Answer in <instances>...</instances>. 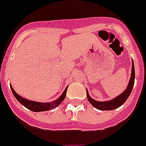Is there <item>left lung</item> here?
<instances>
[{"label":"left lung","instance_id":"left-lung-1","mask_svg":"<svg viewBox=\"0 0 146 146\" xmlns=\"http://www.w3.org/2000/svg\"><path fill=\"white\" fill-rule=\"evenodd\" d=\"M135 82V68H134V64H133V61H132V73H131V77L130 80L129 81L126 90L123 92L121 94L117 96V98H115L111 100V101H95L88 94V91L87 90V97L89 101V102L95 107L96 109H99V110L102 111H109V110H113L115 109H117L119 106H121L130 95L132 90L134 86Z\"/></svg>","mask_w":146,"mask_h":146}]
</instances>
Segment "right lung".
Returning a JSON list of instances; mask_svg holds the SVG:
<instances>
[{
	"label": "right lung",
	"instance_id": "right-lung-1",
	"mask_svg": "<svg viewBox=\"0 0 146 146\" xmlns=\"http://www.w3.org/2000/svg\"><path fill=\"white\" fill-rule=\"evenodd\" d=\"M10 87H11V89L12 90V93H13L14 96H15V98H17V101H18L20 104H22L24 106L26 107L27 109H29V110H31L35 112L45 111L51 110V109L56 108V107L58 106H59V104L64 101L65 97H66V90H67V88H68V87H66L65 90L63 92L62 95L59 97V98L56 99V101H53V102H48V103H40V102H35V101H29V100H27L26 99V98H24L21 97L19 95L17 94V93L14 91V90L13 89V88H12L11 85H10Z\"/></svg>",
	"mask_w": 146,
	"mask_h": 146
}]
</instances>
